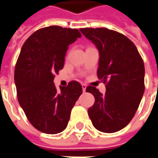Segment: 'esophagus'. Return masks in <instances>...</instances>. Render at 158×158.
<instances>
[{
	"instance_id": "1",
	"label": "esophagus",
	"mask_w": 158,
	"mask_h": 158,
	"mask_svg": "<svg viewBox=\"0 0 158 158\" xmlns=\"http://www.w3.org/2000/svg\"><path fill=\"white\" fill-rule=\"evenodd\" d=\"M82 88H83V91H84V92H85V89H86V85H84V84H83V85H82Z\"/></svg>"
}]
</instances>
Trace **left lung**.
Returning <instances> with one entry per match:
<instances>
[{"mask_svg": "<svg viewBox=\"0 0 158 158\" xmlns=\"http://www.w3.org/2000/svg\"><path fill=\"white\" fill-rule=\"evenodd\" d=\"M80 31L99 51L98 79L106 85L102 95L89 85L95 96L88 109L93 126L114 133L128 125L135 116L145 91V66L135 44L123 34L106 28H84Z\"/></svg>", "mask_w": 158, "mask_h": 158, "instance_id": "8db88e82", "label": "left lung"}]
</instances>
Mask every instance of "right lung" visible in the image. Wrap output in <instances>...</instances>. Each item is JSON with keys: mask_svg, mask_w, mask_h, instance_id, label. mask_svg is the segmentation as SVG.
Returning a JSON list of instances; mask_svg holds the SVG:
<instances>
[{"mask_svg": "<svg viewBox=\"0 0 158 158\" xmlns=\"http://www.w3.org/2000/svg\"><path fill=\"white\" fill-rule=\"evenodd\" d=\"M81 37L77 29L49 26L34 33L23 45L14 72L19 105L39 131L55 135L66 129L82 86L71 81L57 90L54 74L63 69L69 45Z\"/></svg>", "mask_w": 158, "mask_h": 158, "instance_id": "obj_1", "label": "right lung"}]
</instances>
